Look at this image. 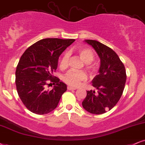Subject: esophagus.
<instances>
[{"label":"esophagus","mask_w":145,"mask_h":145,"mask_svg":"<svg viewBox=\"0 0 145 145\" xmlns=\"http://www.w3.org/2000/svg\"><path fill=\"white\" fill-rule=\"evenodd\" d=\"M67 89H69V90H76V88H75V87H73L72 86H68Z\"/></svg>","instance_id":"esophagus-1"}]
</instances>
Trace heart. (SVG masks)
<instances>
[{"instance_id":"obj_1","label":"heart","mask_w":145,"mask_h":145,"mask_svg":"<svg viewBox=\"0 0 145 145\" xmlns=\"http://www.w3.org/2000/svg\"><path fill=\"white\" fill-rule=\"evenodd\" d=\"M78 54L80 58L87 64V69L93 70V67L90 65L91 62H93L94 59V54L91 50L87 48H80L78 50ZM69 54L65 52L62 56L60 60V67L62 69H66L69 65ZM87 78V75L85 72L83 71H70L64 76V81L67 84L71 86L77 87L81 84L82 81H85Z\"/></svg>"}]
</instances>
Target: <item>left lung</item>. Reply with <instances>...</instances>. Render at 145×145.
I'll return each instance as SVG.
<instances>
[{"instance_id":"left-lung-1","label":"left lung","mask_w":145,"mask_h":145,"mask_svg":"<svg viewBox=\"0 0 145 145\" xmlns=\"http://www.w3.org/2000/svg\"><path fill=\"white\" fill-rule=\"evenodd\" d=\"M91 46L100 58L99 74L92 80L97 89L87 91L82 102L83 108L93 114H102L113 108L118 102L126 80L124 65L113 50L96 40L84 41Z\"/></svg>"}]
</instances>
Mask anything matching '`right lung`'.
<instances>
[{"instance_id": "right-lung-1", "label": "right lung", "mask_w": 145, "mask_h": 145, "mask_svg": "<svg viewBox=\"0 0 145 145\" xmlns=\"http://www.w3.org/2000/svg\"><path fill=\"white\" fill-rule=\"evenodd\" d=\"M74 41L43 39L23 54L16 69L15 84L19 97L30 112L43 115L56 109L67 87L53 77V72L58 67L59 56ZM48 82L55 85L50 91L45 89Z\"/></svg>"}]
</instances>
